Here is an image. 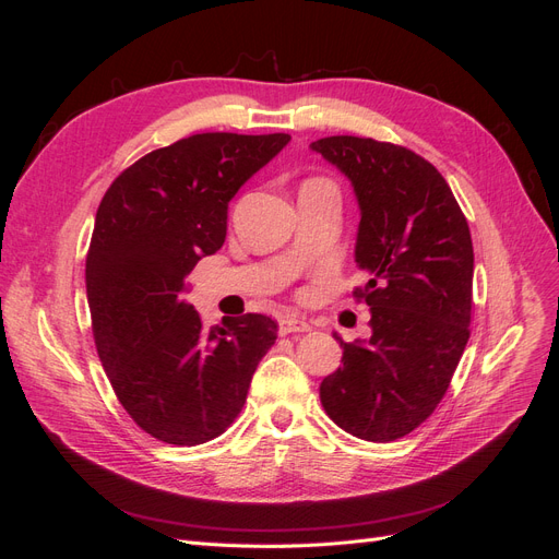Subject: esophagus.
Listing matches in <instances>:
<instances>
[{"mask_svg": "<svg viewBox=\"0 0 559 559\" xmlns=\"http://www.w3.org/2000/svg\"><path fill=\"white\" fill-rule=\"evenodd\" d=\"M310 331V324L302 317L296 314H286L280 319V333L282 335H289V333H306Z\"/></svg>", "mask_w": 559, "mask_h": 559, "instance_id": "34e87169", "label": "esophagus"}]
</instances>
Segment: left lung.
<instances>
[{"label": "left lung", "mask_w": 559, "mask_h": 559, "mask_svg": "<svg viewBox=\"0 0 559 559\" xmlns=\"http://www.w3.org/2000/svg\"><path fill=\"white\" fill-rule=\"evenodd\" d=\"M349 177L361 207L357 263L368 343H345L319 384L326 415L373 443L408 436L443 401L471 335L473 242L448 181L415 151L354 134L312 142Z\"/></svg>", "instance_id": "obj_1"}]
</instances>
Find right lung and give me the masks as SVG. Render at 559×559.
Returning a JSON list of instances; mask_svg holds the SVG:
<instances>
[{"instance_id": "1", "label": "right lung", "mask_w": 559, "mask_h": 559, "mask_svg": "<svg viewBox=\"0 0 559 559\" xmlns=\"http://www.w3.org/2000/svg\"><path fill=\"white\" fill-rule=\"evenodd\" d=\"M292 134L202 132L118 175L95 214L86 257L93 337L134 425L191 448L222 436L275 345L277 321L247 312L205 329L189 273L226 240L228 202Z\"/></svg>"}]
</instances>
